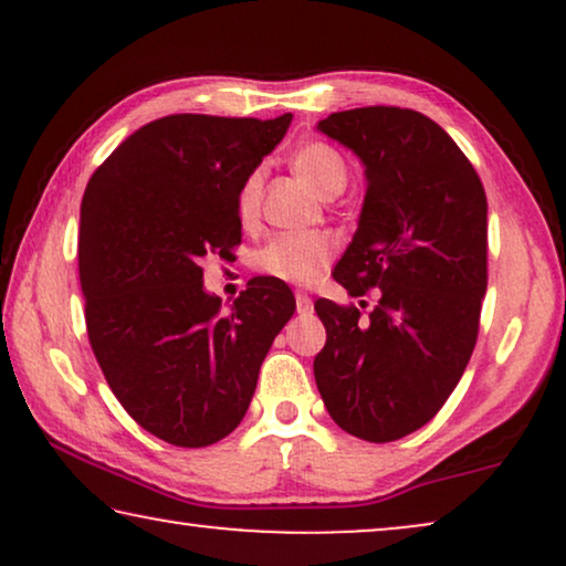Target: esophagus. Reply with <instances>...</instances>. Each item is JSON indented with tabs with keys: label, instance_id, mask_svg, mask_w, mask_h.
I'll return each instance as SVG.
<instances>
[{
	"label": "esophagus",
	"instance_id": "34e87169",
	"mask_svg": "<svg viewBox=\"0 0 566 566\" xmlns=\"http://www.w3.org/2000/svg\"><path fill=\"white\" fill-rule=\"evenodd\" d=\"M296 312L298 314H312L314 312V301H312V296H308V293H304V291L296 293Z\"/></svg>",
	"mask_w": 566,
	"mask_h": 566
}]
</instances>
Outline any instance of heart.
I'll list each match as a JSON object with an SVG mask.
<instances>
[{"label":"heart","instance_id":"b5f03b06","mask_svg":"<svg viewBox=\"0 0 566 566\" xmlns=\"http://www.w3.org/2000/svg\"><path fill=\"white\" fill-rule=\"evenodd\" d=\"M291 167L319 198H335L347 185V165L339 151L329 144L306 142L291 154ZM262 172L254 169L244 177L237 192V216L244 223L252 221L260 211ZM332 239L319 231H301V234H281L262 247L258 254V268L270 277L285 283H314L329 265Z\"/></svg>","mask_w":566,"mask_h":566}]
</instances>
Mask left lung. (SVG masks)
Returning <instances> with one entry per match:
<instances>
[{
	"mask_svg": "<svg viewBox=\"0 0 566 566\" xmlns=\"http://www.w3.org/2000/svg\"><path fill=\"white\" fill-rule=\"evenodd\" d=\"M366 167L358 231L335 268L374 312L314 304L327 343L314 378L332 420L389 443L420 430L461 381L486 293V196L476 169L428 115L355 107L316 123ZM366 306V301H363Z\"/></svg>",
	"mask_w": 566,
	"mask_h": 566,
	"instance_id": "left-lung-1",
	"label": "left lung"
}]
</instances>
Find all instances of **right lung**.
Here are the masks:
<instances>
[{"label":"right lung","instance_id":"1","mask_svg":"<svg viewBox=\"0 0 566 566\" xmlns=\"http://www.w3.org/2000/svg\"><path fill=\"white\" fill-rule=\"evenodd\" d=\"M291 118L167 115L130 134L84 190L90 345L123 409L172 446L219 443L242 422L262 360L296 312L289 285L260 275L223 314L200 268L242 242L237 192Z\"/></svg>","mask_w":566,"mask_h":566}]
</instances>
